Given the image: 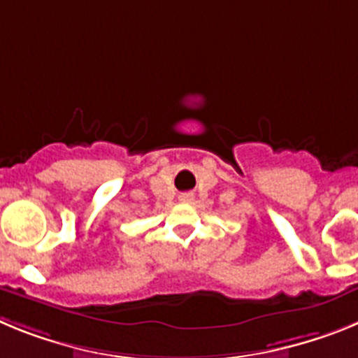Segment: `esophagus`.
I'll return each mask as SVG.
<instances>
[{"instance_id": "obj_1", "label": "esophagus", "mask_w": 358, "mask_h": 358, "mask_svg": "<svg viewBox=\"0 0 358 358\" xmlns=\"http://www.w3.org/2000/svg\"><path fill=\"white\" fill-rule=\"evenodd\" d=\"M181 201L182 202H192V201H194V195H192V194H182L181 195Z\"/></svg>"}]
</instances>
